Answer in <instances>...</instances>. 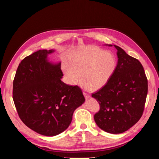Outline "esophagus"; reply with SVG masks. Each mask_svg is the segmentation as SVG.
I'll list each match as a JSON object with an SVG mask.
<instances>
[{"instance_id":"1","label":"esophagus","mask_w":159,"mask_h":159,"mask_svg":"<svg viewBox=\"0 0 159 159\" xmlns=\"http://www.w3.org/2000/svg\"><path fill=\"white\" fill-rule=\"evenodd\" d=\"M83 93H84V96H85V98L86 99L89 98V97H90L89 94H88V93H85V92H83Z\"/></svg>"}]
</instances>
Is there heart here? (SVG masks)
Instances as JSON below:
<instances>
[{
    "mask_svg": "<svg viewBox=\"0 0 159 159\" xmlns=\"http://www.w3.org/2000/svg\"><path fill=\"white\" fill-rule=\"evenodd\" d=\"M117 66V57L113 52L84 47L71 53L69 66H65L64 70L71 84L78 83L81 75V82L84 87L96 91L109 82Z\"/></svg>",
    "mask_w": 159,
    "mask_h": 159,
    "instance_id": "obj_1",
    "label": "heart"
}]
</instances>
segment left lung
Returning <instances> with one entry per match:
<instances>
[{
    "instance_id": "left-lung-1",
    "label": "left lung",
    "mask_w": 159,
    "mask_h": 159,
    "mask_svg": "<svg viewBox=\"0 0 159 159\" xmlns=\"http://www.w3.org/2000/svg\"><path fill=\"white\" fill-rule=\"evenodd\" d=\"M114 46L117 50V69L109 82L91 96L100 105L94 115L98 126L105 132L119 134L127 131L141 119L148 81L141 62L121 48Z\"/></svg>"
}]
</instances>
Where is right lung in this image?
<instances>
[{
	"label": "right lung",
	"instance_id": "1",
	"mask_svg": "<svg viewBox=\"0 0 159 159\" xmlns=\"http://www.w3.org/2000/svg\"><path fill=\"white\" fill-rule=\"evenodd\" d=\"M54 52L40 50L26 56L13 81L12 97L19 117L34 131L48 137L64 131L74 111L85 102L80 87L61 81L60 62L48 60Z\"/></svg>",
	"mask_w": 159,
	"mask_h": 159
}]
</instances>
